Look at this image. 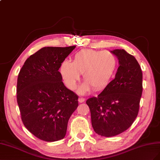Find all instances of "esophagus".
<instances>
[{
    "label": "esophagus",
    "instance_id": "34e87169",
    "mask_svg": "<svg viewBox=\"0 0 160 160\" xmlns=\"http://www.w3.org/2000/svg\"><path fill=\"white\" fill-rule=\"evenodd\" d=\"M85 100V98H83V97H79L78 98V102H83Z\"/></svg>",
    "mask_w": 160,
    "mask_h": 160
}]
</instances>
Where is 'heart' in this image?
<instances>
[{
	"label": "heart",
	"instance_id": "heart-1",
	"mask_svg": "<svg viewBox=\"0 0 160 160\" xmlns=\"http://www.w3.org/2000/svg\"><path fill=\"white\" fill-rule=\"evenodd\" d=\"M117 67V60L108 51L85 49L77 52L73 62L64 60L60 66L62 79L67 87L74 90L83 74L86 82L78 92L84 94L91 88L95 91L104 89L110 82Z\"/></svg>",
	"mask_w": 160,
	"mask_h": 160
}]
</instances>
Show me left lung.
<instances>
[{"label":"left lung","mask_w":160,"mask_h":160,"mask_svg":"<svg viewBox=\"0 0 160 160\" xmlns=\"http://www.w3.org/2000/svg\"><path fill=\"white\" fill-rule=\"evenodd\" d=\"M119 66L115 79L97 97L86 100L96 133L115 136L126 131L138 117L143 91V75L135 57L124 49L111 51Z\"/></svg>","instance_id":"1"}]
</instances>
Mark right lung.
Listing matches in <instances>:
<instances>
[{"instance_id": "right-lung-1", "label": "right lung", "mask_w": 160, "mask_h": 160, "mask_svg": "<svg viewBox=\"0 0 160 160\" xmlns=\"http://www.w3.org/2000/svg\"><path fill=\"white\" fill-rule=\"evenodd\" d=\"M76 46L45 47L27 59L17 79V100L22 123L36 138H64L78 97L63 84L61 63Z\"/></svg>"}]
</instances>
